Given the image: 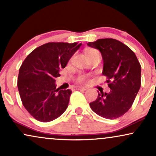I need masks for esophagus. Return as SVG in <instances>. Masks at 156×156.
I'll return each mask as SVG.
<instances>
[{
	"label": "esophagus",
	"instance_id": "esophagus-1",
	"mask_svg": "<svg viewBox=\"0 0 156 156\" xmlns=\"http://www.w3.org/2000/svg\"><path fill=\"white\" fill-rule=\"evenodd\" d=\"M76 90H86V88L82 87H76Z\"/></svg>",
	"mask_w": 156,
	"mask_h": 156
}]
</instances>
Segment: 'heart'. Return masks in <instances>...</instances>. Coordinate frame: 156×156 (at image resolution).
<instances>
[{
	"mask_svg": "<svg viewBox=\"0 0 156 156\" xmlns=\"http://www.w3.org/2000/svg\"><path fill=\"white\" fill-rule=\"evenodd\" d=\"M92 53H98V51L97 50L95 49H89L88 51H87V55L90 54ZM87 76L86 75H80V76H78L77 78V82L79 83H84V82H87Z\"/></svg>",
	"mask_w": 156,
	"mask_h": 156,
	"instance_id": "1",
	"label": "heart"
}]
</instances>
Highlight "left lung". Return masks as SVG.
Segmentation results:
<instances>
[{
    "label": "left lung",
    "instance_id": "left-lung-1",
    "mask_svg": "<svg viewBox=\"0 0 156 156\" xmlns=\"http://www.w3.org/2000/svg\"><path fill=\"white\" fill-rule=\"evenodd\" d=\"M87 45L101 52L103 60L102 74L107 76L111 89L108 93H98L90 106L103 118H119L131 108L141 86L139 61L128 46L112 38L98 39Z\"/></svg>",
    "mask_w": 156,
    "mask_h": 156
}]
</instances>
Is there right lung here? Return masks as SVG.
Segmentation results:
<instances>
[{"label":"right lung","mask_w":156,"mask_h":156,"mask_svg":"<svg viewBox=\"0 0 156 156\" xmlns=\"http://www.w3.org/2000/svg\"><path fill=\"white\" fill-rule=\"evenodd\" d=\"M82 43H48L34 49L19 69L17 86L26 110L34 119L48 122L62 115L68 107L70 90L56 88L55 78L60 76L69 59Z\"/></svg>","instance_id":"1"}]
</instances>
